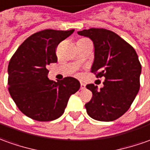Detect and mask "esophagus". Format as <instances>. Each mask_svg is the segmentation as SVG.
Masks as SVG:
<instances>
[{
	"label": "esophagus",
	"instance_id": "obj_1",
	"mask_svg": "<svg viewBox=\"0 0 150 150\" xmlns=\"http://www.w3.org/2000/svg\"><path fill=\"white\" fill-rule=\"evenodd\" d=\"M80 85H81V87H80L81 90H84V89L86 88V85L83 83V82H81V83H80Z\"/></svg>",
	"mask_w": 150,
	"mask_h": 150
}]
</instances>
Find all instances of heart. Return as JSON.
Returning <instances> with one entry per match:
<instances>
[{
  "instance_id": "1",
  "label": "heart",
  "mask_w": 150,
  "mask_h": 150,
  "mask_svg": "<svg viewBox=\"0 0 150 150\" xmlns=\"http://www.w3.org/2000/svg\"><path fill=\"white\" fill-rule=\"evenodd\" d=\"M91 42V41L89 40L88 38H81V39H79L77 42Z\"/></svg>"
}]
</instances>
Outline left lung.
Instances as JSON below:
<instances>
[{
  "instance_id": "obj_1",
  "label": "left lung",
  "mask_w": 150,
  "mask_h": 150,
  "mask_svg": "<svg viewBox=\"0 0 150 150\" xmlns=\"http://www.w3.org/2000/svg\"><path fill=\"white\" fill-rule=\"evenodd\" d=\"M77 33L90 38L95 45L91 68L97 78L105 77L104 86L86 85L92 92L85 107L93 119L110 122L128 110L140 89L141 64L135 49L117 34L105 28H90Z\"/></svg>"
}]
</instances>
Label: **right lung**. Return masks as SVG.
<instances>
[{"mask_svg":"<svg viewBox=\"0 0 150 150\" xmlns=\"http://www.w3.org/2000/svg\"><path fill=\"white\" fill-rule=\"evenodd\" d=\"M73 32L74 29L38 32L27 38L10 59V96L18 109L33 120L57 119L64 112L69 97L80 88V82L74 77H64L57 82L47 77L48 65L58 60V45Z\"/></svg>","mask_w":150,"mask_h":150,"instance_id":"add662e5","label":"right lung"}]
</instances>
